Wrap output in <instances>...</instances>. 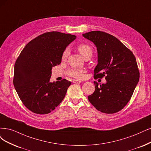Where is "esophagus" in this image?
Returning <instances> with one entry per match:
<instances>
[{
    "label": "esophagus",
    "instance_id": "1",
    "mask_svg": "<svg viewBox=\"0 0 151 151\" xmlns=\"http://www.w3.org/2000/svg\"><path fill=\"white\" fill-rule=\"evenodd\" d=\"M73 83H76V84H77V83H81V81H78V80H73Z\"/></svg>",
    "mask_w": 151,
    "mask_h": 151
}]
</instances>
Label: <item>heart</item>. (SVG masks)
Returning a JSON list of instances; mask_svg holds the SVG:
<instances>
[{"instance_id": "heart-1", "label": "heart", "mask_w": 151, "mask_h": 151, "mask_svg": "<svg viewBox=\"0 0 151 151\" xmlns=\"http://www.w3.org/2000/svg\"><path fill=\"white\" fill-rule=\"evenodd\" d=\"M78 50L80 54L83 57L85 58L87 56L92 55L93 53V48L88 43H81L78 45L77 47ZM70 55V49L66 48L64 50V51L61 55V59L63 60H65ZM85 73V70L82 68H71L67 72V74L71 77L74 78L77 80H82L84 78Z\"/></svg>"}]
</instances>
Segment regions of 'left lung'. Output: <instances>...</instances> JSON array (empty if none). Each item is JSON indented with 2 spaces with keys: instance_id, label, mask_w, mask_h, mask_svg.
Returning <instances> with one entry per match:
<instances>
[{
  "instance_id": "8db88e82",
  "label": "left lung",
  "mask_w": 151,
  "mask_h": 151,
  "mask_svg": "<svg viewBox=\"0 0 151 151\" xmlns=\"http://www.w3.org/2000/svg\"><path fill=\"white\" fill-rule=\"evenodd\" d=\"M83 36L96 46L98 63L94 78L106 83L100 86L94 81L95 90L88 98L93 106L103 113L113 114L123 109L130 101L139 80L135 56L112 35L102 31H91Z\"/></svg>"
}]
</instances>
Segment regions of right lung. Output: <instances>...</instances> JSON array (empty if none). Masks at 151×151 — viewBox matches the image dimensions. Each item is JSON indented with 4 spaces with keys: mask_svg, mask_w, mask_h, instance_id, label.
I'll use <instances>...</instances> for the list:
<instances>
[{
    "mask_svg": "<svg viewBox=\"0 0 151 151\" xmlns=\"http://www.w3.org/2000/svg\"><path fill=\"white\" fill-rule=\"evenodd\" d=\"M76 36L49 32L33 39L22 50L14 66L13 83L25 106L38 114L50 113L65 98L70 81L50 82L52 67L60 64L61 55Z\"/></svg>",
    "mask_w": 151,
    "mask_h": 151,
    "instance_id": "right-lung-1",
    "label": "right lung"
}]
</instances>
